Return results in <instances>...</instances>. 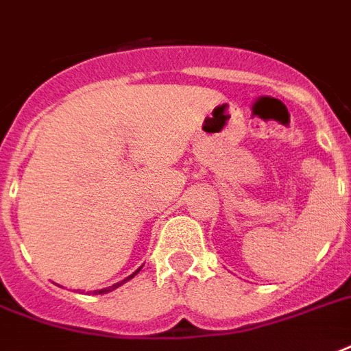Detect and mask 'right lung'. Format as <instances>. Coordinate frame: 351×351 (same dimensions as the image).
Instances as JSON below:
<instances>
[{"label":"right lung","mask_w":351,"mask_h":351,"mask_svg":"<svg viewBox=\"0 0 351 351\" xmlns=\"http://www.w3.org/2000/svg\"><path fill=\"white\" fill-rule=\"evenodd\" d=\"M138 270H141V268H138ZM138 270H136L135 274H131V276H129L128 279H131V278H135L136 274H138ZM128 279H123V281H128ZM123 281H120V283H116V285H112V287H107V289H101V291H99V294H105V292H109V291H112V289H116V287H120L123 283Z\"/></svg>","instance_id":"1"}]
</instances>
